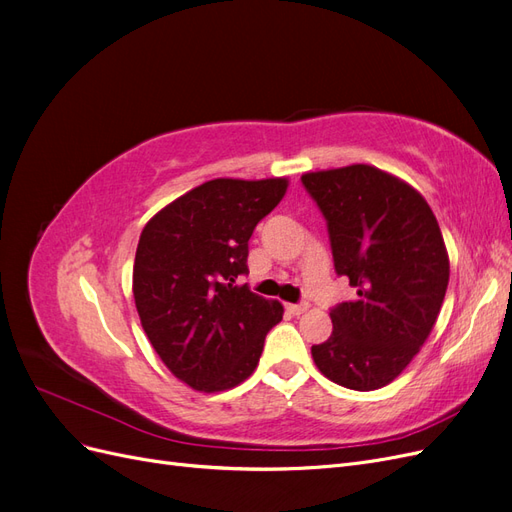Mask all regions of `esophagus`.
<instances>
[{
	"label": "esophagus",
	"instance_id": "34e87169",
	"mask_svg": "<svg viewBox=\"0 0 512 512\" xmlns=\"http://www.w3.org/2000/svg\"><path fill=\"white\" fill-rule=\"evenodd\" d=\"M307 307H309L307 303H288V305H286V309H288V312H290L292 316H299V314H303Z\"/></svg>",
	"mask_w": 512,
	"mask_h": 512
}]
</instances>
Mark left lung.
I'll return each instance as SVG.
<instances>
[{
    "label": "left lung",
    "mask_w": 512,
    "mask_h": 512,
    "mask_svg": "<svg viewBox=\"0 0 512 512\" xmlns=\"http://www.w3.org/2000/svg\"><path fill=\"white\" fill-rule=\"evenodd\" d=\"M327 220L333 265L356 288L331 307L333 333L312 346L335 384L374 391L393 382L425 344L448 286L436 215L408 183L354 164L301 177Z\"/></svg>",
    "instance_id": "1"
}]
</instances>
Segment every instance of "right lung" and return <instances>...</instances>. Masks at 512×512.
Returning a JSON list of instances; mask_svg holds the SVG:
<instances>
[{"label": "right lung", "instance_id": "right-lung-1", "mask_svg": "<svg viewBox=\"0 0 512 512\" xmlns=\"http://www.w3.org/2000/svg\"><path fill=\"white\" fill-rule=\"evenodd\" d=\"M286 179H213L147 222L134 258L138 316L164 365L196 391H226L258 365L284 307L247 275L256 224L284 198Z\"/></svg>", "mask_w": 512, "mask_h": 512}]
</instances>
